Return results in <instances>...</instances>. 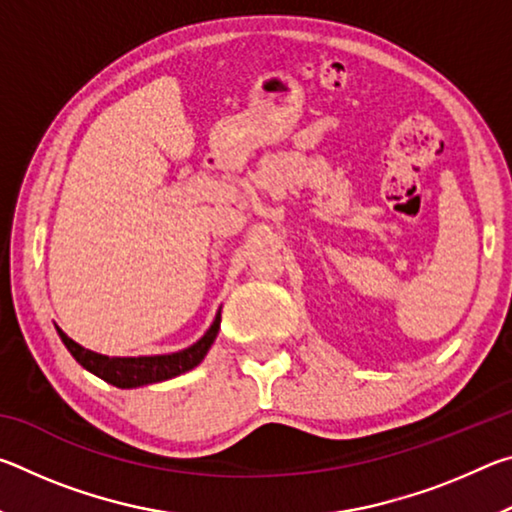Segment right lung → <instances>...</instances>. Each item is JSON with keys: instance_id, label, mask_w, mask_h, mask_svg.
<instances>
[{"instance_id": "add662e5", "label": "right lung", "mask_w": 512, "mask_h": 512, "mask_svg": "<svg viewBox=\"0 0 512 512\" xmlns=\"http://www.w3.org/2000/svg\"><path fill=\"white\" fill-rule=\"evenodd\" d=\"M219 327H221V311L216 314L212 327L207 329L203 339L194 343L192 348H187L183 352H173V354H158V357H128V359L103 357V354L81 348L79 343H74L65 332H60V329L58 334L60 339H63L65 348L72 352V357L79 361L85 370L94 372V375L101 377L103 381H108L112 386L135 388V386L171 379L196 368L198 363L205 359L207 350L212 348L216 334H219Z\"/></svg>"}]
</instances>
